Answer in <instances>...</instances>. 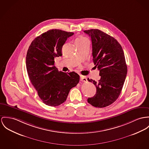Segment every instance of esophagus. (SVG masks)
<instances>
[{"label": "esophagus", "mask_w": 149, "mask_h": 149, "mask_svg": "<svg viewBox=\"0 0 149 149\" xmlns=\"http://www.w3.org/2000/svg\"><path fill=\"white\" fill-rule=\"evenodd\" d=\"M80 80L81 81H83V82H86L87 81V78L85 76L80 75Z\"/></svg>", "instance_id": "34e87169"}]
</instances>
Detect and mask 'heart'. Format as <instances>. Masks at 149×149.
Returning a JSON list of instances; mask_svg holds the SVG:
<instances>
[{"label": "heart", "mask_w": 149, "mask_h": 149, "mask_svg": "<svg viewBox=\"0 0 149 149\" xmlns=\"http://www.w3.org/2000/svg\"><path fill=\"white\" fill-rule=\"evenodd\" d=\"M88 40L86 37H83V36H80L79 37H78L76 40H75V43L77 42H83L84 41Z\"/></svg>", "instance_id": "obj_1"}]
</instances>
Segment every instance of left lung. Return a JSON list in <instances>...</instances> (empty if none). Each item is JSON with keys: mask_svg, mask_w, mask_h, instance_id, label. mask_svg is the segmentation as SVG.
Returning a JSON list of instances; mask_svg holds the SVG:
<instances>
[{"mask_svg": "<svg viewBox=\"0 0 149 149\" xmlns=\"http://www.w3.org/2000/svg\"><path fill=\"white\" fill-rule=\"evenodd\" d=\"M84 32L91 38L93 61L100 76L98 81L88 78L96 86V93L87 101L95 107L104 108L115 102L124 86L127 74L124 51L115 38L100 30Z\"/></svg>", "mask_w": 149, "mask_h": 149, "instance_id": "obj_1", "label": "left lung"}]
</instances>
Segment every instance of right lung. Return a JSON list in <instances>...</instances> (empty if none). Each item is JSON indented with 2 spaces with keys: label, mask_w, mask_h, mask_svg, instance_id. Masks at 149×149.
Here are the masks:
<instances>
[{
  "label": "right lung",
  "mask_w": 149,
  "mask_h": 149,
  "mask_svg": "<svg viewBox=\"0 0 149 149\" xmlns=\"http://www.w3.org/2000/svg\"><path fill=\"white\" fill-rule=\"evenodd\" d=\"M73 34L59 29L49 30L37 37L28 50L26 67L29 78L41 100L49 106L64 103L70 90L79 81L77 73L59 71L54 66V58L62 56V46Z\"/></svg>",
  "instance_id": "add662e5"
}]
</instances>
